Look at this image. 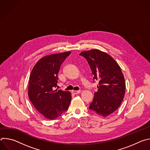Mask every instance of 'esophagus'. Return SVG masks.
Returning <instances> with one entry per match:
<instances>
[{
  "instance_id": "1",
  "label": "esophagus",
  "mask_w": 150,
  "mask_h": 150,
  "mask_svg": "<svg viewBox=\"0 0 150 150\" xmlns=\"http://www.w3.org/2000/svg\"><path fill=\"white\" fill-rule=\"evenodd\" d=\"M72 93L75 94H79L80 93H81V90H78V91H76V90H73L72 91Z\"/></svg>"
}]
</instances>
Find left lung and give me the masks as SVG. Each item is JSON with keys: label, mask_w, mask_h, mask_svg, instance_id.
I'll return each mask as SVG.
<instances>
[{"label": "left lung", "mask_w": 150, "mask_h": 150, "mask_svg": "<svg viewBox=\"0 0 150 150\" xmlns=\"http://www.w3.org/2000/svg\"><path fill=\"white\" fill-rule=\"evenodd\" d=\"M88 61L94 79L98 80V91L89 109L97 115L107 117L120 105L126 85L121 68L109 54L98 49L80 53Z\"/></svg>", "instance_id": "obj_1"}]
</instances>
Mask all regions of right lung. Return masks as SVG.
<instances>
[{
    "label": "right lung",
    "mask_w": 150,
    "mask_h": 150,
    "mask_svg": "<svg viewBox=\"0 0 150 150\" xmlns=\"http://www.w3.org/2000/svg\"><path fill=\"white\" fill-rule=\"evenodd\" d=\"M71 52L53 54L41 57L35 63L30 76L28 94L35 109L49 120H54L67 111L71 93L54 90L63 62Z\"/></svg>",
    "instance_id": "add662e5"
}]
</instances>
